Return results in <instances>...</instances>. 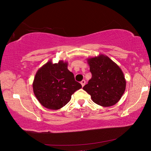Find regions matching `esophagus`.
Here are the masks:
<instances>
[{
	"label": "esophagus",
	"instance_id": "esophagus-1",
	"mask_svg": "<svg viewBox=\"0 0 151 151\" xmlns=\"http://www.w3.org/2000/svg\"><path fill=\"white\" fill-rule=\"evenodd\" d=\"M81 85H82V86H84V85H85V83H86L85 80H83V81H82L81 82Z\"/></svg>",
	"mask_w": 151,
	"mask_h": 151
}]
</instances>
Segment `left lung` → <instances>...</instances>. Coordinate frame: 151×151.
<instances>
[{
  "label": "left lung",
  "instance_id": "1",
  "mask_svg": "<svg viewBox=\"0 0 151 151\" xmlns=\"http://www.w3.org/2000/svg\"><path fill=\"white\" fill-rule=\"evenodd\" d=\"M88 60L92 77L83 89L99 105L106 107L115 104L126 88L123 73L106 56L100 55Z\"/></svg>",
  "mask_w": 151,
  "mask_h": 151
}]
</instances>
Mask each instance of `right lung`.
<instances>
[{
	"label": "right lung",
	"instance_id": "1",
	"mask_svg": "<svg viewBox=\"0 0 151 151\" xmlns=\"http://www.w3.org/2000/svg\"><path fill=\"white\" fill-rule=\"evenodd\" d=\"M33 91L39 103L48 109L57 110L70 101L71 96L82 85L75 81L67 63L49 61L37 71L32 84Z\"/></svg>",
	"mask_w": 151,
	"mask_h": 151
}]
</instances>
